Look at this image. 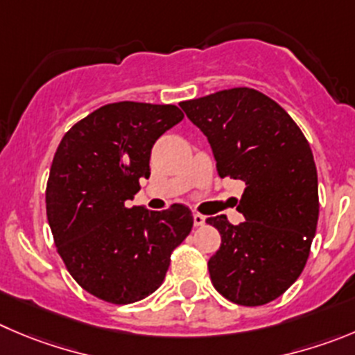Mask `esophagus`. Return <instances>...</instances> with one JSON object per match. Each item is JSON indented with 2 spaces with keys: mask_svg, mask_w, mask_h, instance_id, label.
I'll use <instances>...</instances> for the list:
<instances>
[{
  "mask_svg": "<svg viewBox=\"0 0 355 355\" xmlns=\"http://www.w3.org/2000/svg\"><path fill=\"white\" fill-rule=\"evenodd\" d=\"M193 218H194V226H203V224L207 223V217L201 214H194Z\"/></svg>",
  "mask_w": 355,
  "mask_h": 355,
  "instance_id": "esophagus-1",
  "label": "esophagus"
}]
</instances>
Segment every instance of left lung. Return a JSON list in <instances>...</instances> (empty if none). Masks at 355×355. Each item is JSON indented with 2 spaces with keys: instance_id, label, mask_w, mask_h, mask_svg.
<instances>
[{
  "instance_id": "obj_1",
  "label": "left lung",
  "mask_w": 355,
  "mask_h": 355,
  "mask_svg": "<svg viewBox=\"0 0 355 355\" xmlns=\"http://www.w3.org/2000/svg\"><path fill=\"white\" fill-rule=\"evenodd\" d=\"M208 138L220 178L245 184L238 226L207 218L223 243L208 261L211 284L226 300L259 306L282 296L306 264L319 220L312 148L277 101L234 87L180 103Z\"/></svg>"
}]
</instances>
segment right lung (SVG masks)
<instances>
[{
  "instance_id": "add662e5",
  "label": "right lung",
  "mask_w": 355,
  "mask_h": 355,
  "mask_svg": "<svg viewBox=\"0 0 355 355\" xmlns=\"http://www.w3.org/2000/svg\"><path fill=\"white\" fill-rule=\"evenodd\" d=\"M184 119L175 105L119 101L73 125L59 144L47 182V218L69 275L114 304L140 301L166 277L171 252L193 230L184 205L128 208L150 177V150Z\"/></svg>"
}]
</instances>
